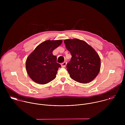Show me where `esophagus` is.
Wrapping results in <instances>:
<instances>
[{
	"label": "esophagus",
	"instance_id": "esophagus-1",
	"mask_svg": "<svg viewBox=\"0 0 125 125\" xmlns=\"http://www.w3.org/2000/svg\"><path fill=\"white\" fill-rule=\"evenodd\" d=\"M66 65H67V62H64V63H62V64H61V67H63V68H65V67L66 66Z\"/></svg>",
	"mask_w": 125,
	"mask_h": 125
}]
</instances>
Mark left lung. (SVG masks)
I'll return each mask as SVG.
<instances>
[{
  "label": "left lung",
  "instance_id": "left-lung-1",
  "mask_svg": "<svg viewBox=\"0 0 125 125\" xmlns=\"http://www.w3.org/2000/svg\"><path fill=\"white\" fill-rule=\"evenodd\" d=\"M64 42L72 55L67 64V70L71 79L82 83L92 82L100 70V58L98 53L82 40L67 39Z\"/></svg>",
  "mask_w": 125,
  "mask_h": 125
}]
</instances>
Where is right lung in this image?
Returning <instances> with one entry per match:
<instances>
[{
  "mask_svg": "<svg viewBox=\"0 0 125 125\" xmlns=\"http://www.w3.org/2000/svg\"><path fill=\"white\" fill-rule=\"evenodd\" d=\"M62 40H47L40 44L27 57V72L35 83L44 84L54 80L61 65L52 52L62 43Z\"/></svg>",
  "mask_w": 125,
  "mask_h": 125,
  "instance_id": "obj_1",
  "label": "right lung"
}]
</instances>
